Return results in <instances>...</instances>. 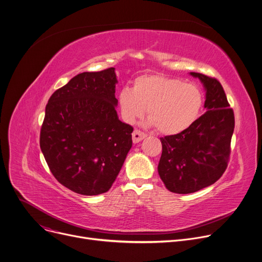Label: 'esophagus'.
Segmentation results:
<instances>
[{"instance_id":"34e87169","label":"esophagus","mask_w":262,"mask_h":262,"mask_svg":"<svg viewBox=\"0 0 262 262\" xmlns=\"http://www.w3.org/2000/svg\"><path fill=\"white\" fill-rule=\"evenodd\" d=\"M145 137H146V134L139 130V129H135L133 132V141H134V143H138V142L142 141Z\"/></svg>"}]
</instances>
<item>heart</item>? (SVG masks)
I'll use <instances>...</instances> for the list:
<instances>
[{
    "label": "heart",
    "mask_w": 262,
    "mask_h": 262,
    "mask_svg": "<svg viewBox=\"0 0 262 262\" xmlns=\"http://www.w3.org/2000/svg\"><path fill=\"white\" fill-rule=\"evenodd\" d=\"M121 114L126 122L143 116L164 135H174L191 126L201 115L204 94L194 83L163 74L136 78L133 89L123 88L118 95Z\"/></svg>",
    "instance_id": "obj_1"
}]
</instances>
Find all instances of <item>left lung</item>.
<instances>
[{"label":"left lung","instance_id":"1","mask_svg":"<svg viewBox=\"0 0 262 262\" xmlns=\"http://www.w3.org/2000/svg\"><path fill=\"white\" fill-rule=\"evenodd\" d=\"M206 89L207 112L187 129L161 139L158 171L165 187L180 194L196 192L215 183L230 160L234 112L221 82L191 72Z\"/></svg>","mask_w":262,"mask_h":262}]
</instances>
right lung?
I'll list each match as a JSON object with an SVG mask.
<instances>
[{"label": "right lung", "instance_id": "obj_1", "mask_svg": "<svg viewBox=\"0 0 262 262\" xmlns=\"http://www.w3.org/2000/svg\"><path fill=\"white\" fill-rule=\"evenodd\" d=\"M115 69L83 72L46 105L39 145L54 178L82 195L111 189L132 148L133 126L118 119Z\"/></svg>", "mask_w": 262, "mask_h": 262}]
</instances>
